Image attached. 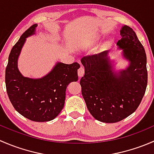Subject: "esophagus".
<instances>
[{
    "instance_id": "34e87169",
    "label": "esophagus",
    "mask_w": 154,
    "mask_h": 154,
    "mask_svg": "<svg viewBox=\"0 0 154 154\" xmlns=\"http://www.w3.org/2000/svg\"><path fill=\"white\" fill-rule=\"evenodd\" d=\"M77 73H78V76H79V77H83V74H84V73H85L84 68H83V67H80L78 69V71H77Z\"/></svg>"
}]
</instances>
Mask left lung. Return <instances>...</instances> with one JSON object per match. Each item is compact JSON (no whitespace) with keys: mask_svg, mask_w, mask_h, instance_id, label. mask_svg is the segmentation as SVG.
I'll return each instance as SVG.
<instances>
[{"mask_svg":"<svg viewBox=\"0 0 154 154\" xmlns=\"http://www.w3.org/2000/svg\"><path fill=\"white\" fill-rule=\"evenodd\" d=\"M117 45L130 61L126 70L114 73L107 51L81 59L85 74L80 79L82 95L91 116L105 123H116L134 112L140 104L147 84V57L134 30L121 29Z\"/></svg>","mask_w":154,"mask_h":154,"instance_id":"8db88e82","label":"left lung"}]
</instances>
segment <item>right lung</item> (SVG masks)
Here are the masks:
<instances>
[{
  "label": "right lung",
  "mask_w": 154,
  "mask_h": 154,
  "mask_svg": "<svg viewBox=\"0 0 154 154\" xmlns=\"http://www.w3.org/2000/svg\"><path fill=\"white\" fill-rule=\"evenodd\" d=\"M37 24L29 27L13 46L6 68L5 83L11 103L21 116L33 122H49L63 109L66 91L71 82L78 80L80 64L58 63L52 71L40 79L23 77L17 67V60L26 38L35 32Z\"/></svg>",
  "instance_id": "right-lung-1"
}]
</instances>
